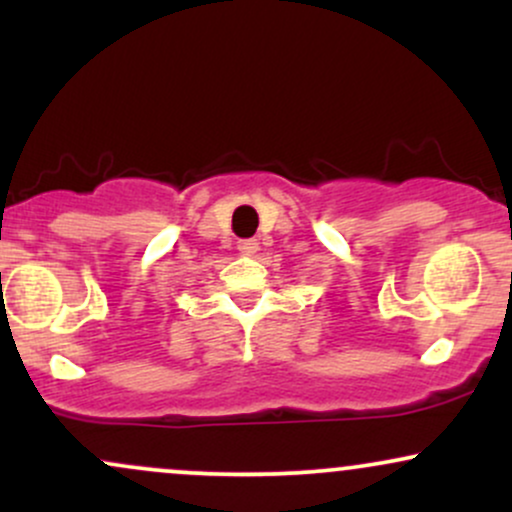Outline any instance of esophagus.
<instances>
[{
  "instance_id": "obj_1",
  "label": "esophagus",
  "mask_w": 512,
  "mask_h": 512,
  "mask_svg": "<svg viewBox=\"0 0 512 512\" xmlns=\"http://www.w3.org/2000/svg\"><path fill=\"white\" fill-rule=\"evenodd\" d=\"M257 248H260V245H257V240H240L238 243L240 255H255Z\"/></svg>"
}]
</instances>
